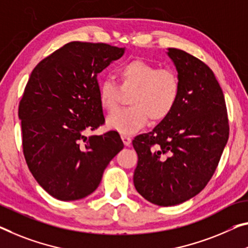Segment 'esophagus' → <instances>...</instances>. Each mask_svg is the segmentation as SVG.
<instances>
[{
    "mask_svg": "<svg viewBox=\"0 0 248 248\" xmlns=\"http://www.w3.org/2000/svg\"><path fill=\"white\" fill-rule=\"evenodd\" d=\"M121 137H122V140H123V143L125 144V146H129V145H131V143H132V139H131V137L127 136V135H122Z\"/></svg>",
    "mask_w": 248,
    "mask_h": 248,
    "instance_id": "obj_1",
    "label": "esophagus"
}]
</instances>
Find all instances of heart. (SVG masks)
<instances>
[{
  "label": "heart",
  "mask_w": 248,
  "mask_h": 248,
  "mask_svg": "<svg viewBox=\"0 0 248 248\" xmlns=\"http://www.w3.org/2000/svg\"><path fill=\"white\" fill-rule=\"evenodd\" d=\"M117 84L105 78L98 85V102L104 111L111 113L120 104L122 93H131L129 108L120 109L108 117V126L122 133L134 134L148 122L166 119L180 97L181 83L170 68H159L143 60H133L116 70Z\"/></svg>",
  "instance_id": "1"
}]
</instances>
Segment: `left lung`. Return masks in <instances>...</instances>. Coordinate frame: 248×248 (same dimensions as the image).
I'll use <instances>...</instances> for the list:
<instances>
[{"label":"left lung","instance_id":"8db88e82","mask_svg":"<svg viewBox=\"0 0 248 248\" xmlns=\"http://www.w3.org/2000/svg\"><path fill=\"white\" fill-rule=\"evenodd\" d=\"M167 55L177 70L180 97L153 131L133 140L139 156L134 186L158 206L181 204L207 185L230 134L225 98L213 71L182 49L169 48Z\"/></svg>","mask_w":248,"mask_h":248}]
</instances>
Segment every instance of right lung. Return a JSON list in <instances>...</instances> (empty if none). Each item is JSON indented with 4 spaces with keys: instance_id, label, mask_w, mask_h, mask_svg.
Listing matches in <instances>:
<instances>
[{
    "instance_id": "1",
    "label": "right lung",
    "mask_w": 248,
    "mask_h": 248,
    "mask_svg": "<svg viewBox=\"0 0 248 248\" xmlns=\"http://www.w3.org/2000/svg\"><path fill=\"white\" fill-rule=\"evenodd\" d=\"M125 48L70 42L32 71L18 105L23 153L29 170L60 201H75L100 185L108 163L124 144L109 131L87 137L104 124L97 74Z\"/></svg>"
}]
</instances>
